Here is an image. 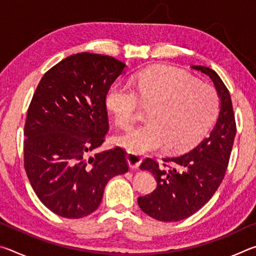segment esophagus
Instances as JSON below:
<instances>
[{
    "label": "esophagus",
    "instance_id": "esophagus-1",
    "mask_svg": "<svg viewBox=\"0 0 256 256\" xmlns=\"http://www.w3.org/2000/svg\"><path fill=\"white\" fill-rule=\"evenodd\" d=\"M126 160H128L130 168H133V170H136V168L140 167V164L142 162V158L140 157V156L134 154L131 152H128Z\"/></svg>",
    "mask_w": 256,
    "mask_h": 256
}]
</instances>
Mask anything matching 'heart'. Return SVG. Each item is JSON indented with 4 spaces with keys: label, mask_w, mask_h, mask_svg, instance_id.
Returning a JSON list of instances; mask_svg holds the SVG:
<instances>
[{
    "label": "heart",
    "mask_w": 256,
    "mask_h": 256,
    "mask_svg": "<svg viewBox=\"0 0 256 256\" xmlns=\"http://www.w3.org/2000/svg\"><path fill=\"white\" fill-rule=\"evenodd\" d=\"M132 86L118 84L106 96V106L122 126L138 118L140 98L154 105L146 125L128 130L118 144L131 154L162 150L183 152L198 144L209 132L219 110L218 94L212 86L172 66H152L134 76Z\"/></svg>",
    "instance_id": "obj_1"
}]
</instances>
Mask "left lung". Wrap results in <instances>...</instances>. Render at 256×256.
<instances>
[{"label": "left lung", "mask_w": 256, "mask_h": 256, "mask_svg": "<svg viewBox=\"0 0 256 256\" xmlns=\"http://www.w3.org/2000/svg\"><path fill=\"white\" fill-rule=\"evenodd\" d=\"M193 70L204 73L214 82L220 99V110L209 136L190 152L170 158L172 167L159 166L146 158L140 168L150 172L157 180V188L148 196H140V209L159 222H180L196 214L210 200L226 174L229 157L236 136V123L232 98L220 76L209 68L192 66Z\"/></svg>", "instance_id": "left-lung-1"}]
</instances>
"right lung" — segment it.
Returning a JSON list of instances; mask_svg holds the SVG:
<instances>
[{"mask_svg": "<svg viewBox=\"0 0 256 256\" xmlns=\"http://www.w3.org/2000/svg\"><path fill=\"white\" fill-rule=\"evenodd\" d=\"M126 64L78 53L47 71L24 124V168L38 198L63 218L97 210L108 180L128 170L120 146L90 156L108 131L106 94Z\"/></svg>", "mask_w": 256, "mask_h": 256, "instance_id": "right-lung-1", "label": "right lung"}]
</instances>
